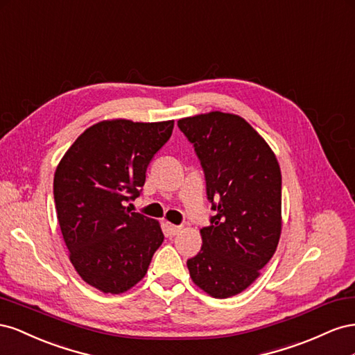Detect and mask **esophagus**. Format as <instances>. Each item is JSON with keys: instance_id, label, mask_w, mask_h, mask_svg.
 Here are the masks:
<instances>
[{"instance_id": "34e87169", "label": "esophagus", "mask_w": 355, "mask_h": 355, "mask_svg": "<svg viewBox=\"0 0 355 355\" xmlns=\"http://www.w3.org/2000/svg\"><path fill=\"white\" fill-rule=\"evenodd\" d=\"M166 229H168V234L169 235H172V236H175L178 232L181 230V226H175V225H171V223H166Z\"/></svg>"}]
</instances>
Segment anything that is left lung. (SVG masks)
Wrapping results in <instances>:
<instances>
[{"label":"left lung","instance_id":"8db88e82","mask_svg":"<svg viewBox=\"0 0 355 355\" xmlns=\"http://www.w3.org/2000/svg\"><path fill=\"white\" fill-rule=\"evenodd\" d=\"M177 125L195 147L216 211L200 229V251L187 260L191 281L212 297L239 295L259 278L281 236L278 160L236 114L211 111Z\"/></svg>","mask_w":355,"mask_h":355}]
</instances>
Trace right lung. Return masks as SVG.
<instances>
[{"label": "right lung", "instance_id": "add662e5", "mask_svg": "<svg viewBox=\"0 0 355 355\" xmlns=\"http://www.w3.org/2000/svg\"><path fill=\"white\" fill-rule=\"evenodd\" d=\"M174 120H103L87 128L60 159L53 196L69 260L85 282L120 295L146 277L164 242L159 221L130 212L146 171Z\"/></svg>", "mask_w": 355, "mask_h": 355}]
</instances>
